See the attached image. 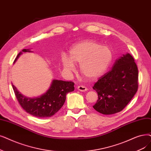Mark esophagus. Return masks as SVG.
I'll return each instance as SVG.
<instances>
[{
	"instance_id": "1",
	"label": "esophagus",
	"mask_w": 151,
	"mask_h": 151,
	"mask_svg": "<svg viewBox=\"0 0 151 151\" xmlns=\"http://www.w3.org/2000/svg\"><path fill=\"white\" fill-rule=\"evenodd\" d=\"M77 89L79 90V91H82V92H84V91H86L87 90H88V88L86 87V86H78V87H77Z\"/></svg>"
}]
</instances>
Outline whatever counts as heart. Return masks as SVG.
<instances>
[{"instance_id":"obj_1","label":"heart","mask_w":151,"mask_h":151,"mask_svg":"<svg viewBox=\"0 0 151 151\" xmlns=\"http://www.w3.org/2000/svg\"><path fill=\"white\" fill-rule=\"evenodd\" d=\"M113 57L112 49L94 41H88L75 44L69 52V59L62 57L65 70L72 71L74 64L79 65L81 73L88 79H95L107 70Z\"/></svg>"}]
</instances>
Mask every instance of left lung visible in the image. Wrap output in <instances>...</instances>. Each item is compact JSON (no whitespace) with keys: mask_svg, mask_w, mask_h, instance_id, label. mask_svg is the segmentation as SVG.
Segmentation results:
<instances>
[{"mask_svg":"<svg viewBox=\"0 0 151 151\" xmlns=\"http://www.w3.org/2000/svg\"><path fill=\"white\" fill-rule=\"evenodd\" d=\"M93 88L98 94L93 108L98 112L111 115L125 107L138 89V70L129 54L116 60L112 69L99 78Z\"/></svg>","mask_w":151,"mask_h":151,"instance_id":"8db88e82","label":"left lung"}]
</instances>
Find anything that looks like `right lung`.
<instances>
[{"label":"right lung","mask_w":151,"mask_h":151,"mask_svg":"<svg viewBox=\"0 0 151 151\" xmlns=\"http://www.w3.org/2000/svg\"><path fill=\"white\" fill-rule=\"evenodd\" d=\"M23 52H31L29 49H23ZM20 52L14 62L22 54ZM74 83L62 80H53L49 89L44 94L36 98H28L23 96L12 85L17 99L22 107L28 114L38 118L50 117L56 114L63 106L66 95L75 89Z\"/></svg>","instance_id":"add662e5"}]
</instances>
